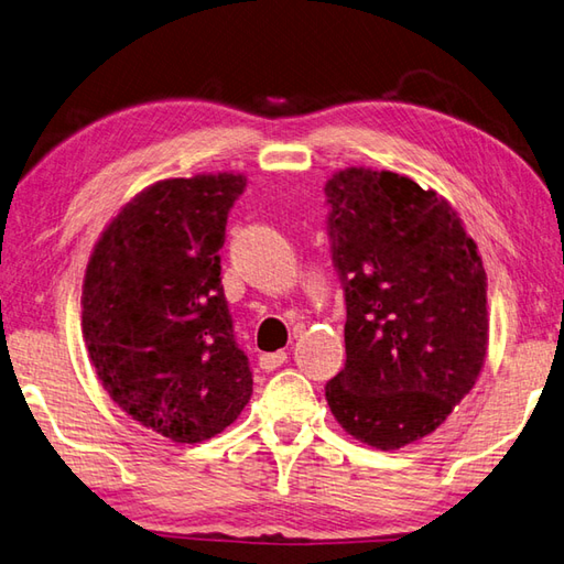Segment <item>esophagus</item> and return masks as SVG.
I'll return each mask as SVG.
<instances>
[{
	"mask_svg": "<svg viewBox=\"0 0 564 564\" xmlns=\"http://www.w3.org/2000/svg\"><path fill=\"white\" fill-rule=\"evenodd\" d=\"M284 361H286V352H284V349H280V352L260 355L258 365H260V369H262V371H274V369H280V367L284 365Z\"/></svg>",
	"mask_w": 564,
	"mask_h": 564,
	"instance_id": "1",
	"label": "esophagus"
}]
</instances>
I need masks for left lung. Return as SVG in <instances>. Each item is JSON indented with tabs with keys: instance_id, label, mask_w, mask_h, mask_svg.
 Returning <instances> with one entry per match:
<instances>
[{
	"instance_id": "8db88e82",
	"label": "left lung",
	"mask_w": 564,
	"mask_h": 564,
	"mask_svg": "<svg viewBox=\"0 0 564 564\" xmlns=\"http://www.w3.org/2000/svg\"><path fill=\"white\" fill-rule=\"evenodd\" d=\"M325 195L347 304V361L325 400L347 434L395 452L440 427L480 377L482 258L448 199L400 173L349 166Z\"/></svg>"
}]
</instances>
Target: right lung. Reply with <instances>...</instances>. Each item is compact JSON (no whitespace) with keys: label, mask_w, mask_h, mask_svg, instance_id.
I'll use <instances>...</instances> for the list:
<instances>
[{"label":"right lung","mask_w":564,"mask_h":564,"mask_svg":"<svg viewBox=\"0 0 564 564\" xmlns=\"http://www.w3.org/2000/svg\"><path fill=\"white\" fill-rule=\"evenodd\" d=\"M243 173L147 185L112 217L82 286V333L120 410L176 444L224 432L253 395L234 343L219 248Z\"/></svg>","instance_id":"1"}]
</instances>
